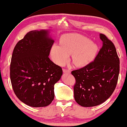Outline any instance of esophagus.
Returning <instances> with one entry per match:
<instances>
[{
  "mask_svg": "<svg viewBox=\"0 0 127 127\" xmlns=\"http://www.w3.org/2000/svg\"><path fill=\"white\" fill-rule=\"evenodd\" d=\"M63 71L64 73H71V71L68 69H64L63 70Z\"/></svg>",
  "mask_w": 127,
  "mask_h": 127,
  "instance_id": "1",
  "label": "esophagus"
}]
</instances>
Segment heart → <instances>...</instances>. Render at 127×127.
<instances>
[{"instance_id":"heart-1","label":"heart","mask_w":127,"mask_h":127,"mask_svg":"<svg viewBox=\"0 0 127 127\" xmlns=\"http://www.w3.org/2000/svg\"><path fill=\"white\" fill-rule=\"evenodd\" d=\"M60 45L54 44L50 50L51 59L55 64L63 65L71 54L72 61L76 66L84 67L93 61L97 54L96 43L79 34H67L60 39Z\"/></svg>"}]
</instances>
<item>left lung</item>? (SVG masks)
<instances>
[{
  "label": "left lung",
  "instance_id": "8db88e82",
  "mask_svg": "<svg viewBox=\"0 0 127 127\" xmlns=\"http://www.w3.org/2000/svg\"><path fill=\"white\" fill-rule=\"evenodd\" d=\"M103 46L93 62L72 71L75 78L74 97L83 107H93L105 102L113 93L118 82L120 61L115 47L103 34Z\"/></svg>",
  "mask_w": 127,
  "mask_h": 127
}]
</instances>
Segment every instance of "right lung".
<instances>
[{"label": "right lung", "instance_id": "1", "mask_svg": "<svg viewBox=\"0 0 127 127\" xmlns=\"http://www.w3.org/2000/svg\"><path fill=\"white\" fill-rule=\"evenodd\" d=\"M50 30L31 31L14 48L10 78L17 97L33 107H46L54 98V85L63 74L62 68L49 58L54 41Z\"/></svg>", "mask_w": 127, "mask_h": 127}]
</instances>
